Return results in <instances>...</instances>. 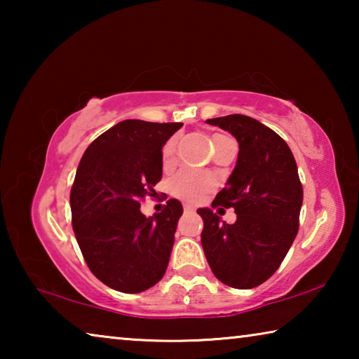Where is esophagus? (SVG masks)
Listing matches in <instances>:
<instances>
[{
    "label": "esophagus",
    "instance_id": "1",
    "mask_svg": "<svg viewBox=\"0 0 359 359\" xmlns=\"http://www.w3.org/2000/svg\"><path fill=\"white\" fill-rule=\"evenodd\" d=\"M184 210H185V214H190V212H193L194 209H193V205L185 204V205H184Z\"/></svg>",
    "mask_w": 359,
    "mask_h": 359
}]
</instances>
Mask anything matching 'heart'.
I'll return each mask as SVG.
<instances>
[{"label":"heart","mask_w":359,"mask_h":359,"mask_svg":"<svg viewBox=\"0 0 359 359\" xmlns=\"http://www.w3.org/2000/svg\"><path fill=\"white\" fill-rule=\"evenodd\" d=\"M220 136L215 135L214 137ZM172 150V144L169 142L165 149V156H169ZM214 187L212 175L194 169H180L171 179V191L174 196H179L187 201H199L204 194H208Z\"/></svg>","instance_id":"b5f03b06"}]
</instances>
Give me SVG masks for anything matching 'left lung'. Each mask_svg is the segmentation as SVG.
I'll list each match as a JSON object with an SVG mask.
<instances>
[{
  "label": "left lung",
  "instance_id": "obj_1",
  "mask_svg": "<svg viewBox=\"0 0 359 359\" xmlns=\"http://www.w3.org/2000/svg\"><path fill=\"white\" fill-rule=\"evenodd\" d=\"M208 123L229 131L239 142L234 171L212 203L220 215L233 207L238 220L228 225L214 210L198 209L204 222L201 244L218 280L239 290L255 288L278 269L299 229L297 166L288 144L258 120L233 114Z\"/></svg>",
  "mask_w": 359,
  "mask_h": 359
}]
</instances>
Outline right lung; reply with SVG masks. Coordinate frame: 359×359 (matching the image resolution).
<instances>
[{"label":"right lung","instance_id":"right-lung-1","mask_svg":"<svg viewBox=\"0 0 359 359\" xmlns=\"http://www.w3.org/2000/svg\"><path fill=\"white\" fill-rule=\"evenodd\" d=\"M184 123L123 120L88 145L71 188V218L96 278L121 293H141L165 276L182 204L169 199L154 217L141 201L163 174V145Z\"/></svg>","mask_w":359,"mask_h":359}]
</instances>
